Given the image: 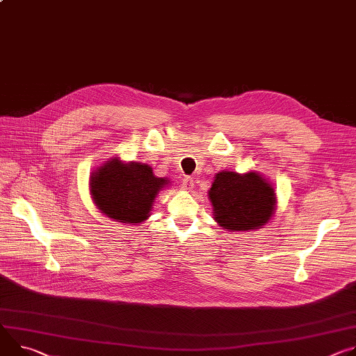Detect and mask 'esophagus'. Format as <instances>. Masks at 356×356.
Wrapping results in <instances>:
<instances>
[{
  "label": "esophagus",
  "mask_w": 356,
  "mask_h": 356,
  "mask_svg": "<svg viewBox=\"0 0 356 356\" xmlns=\"http://www.w3.org/2000/svg\"><path fill=\"white\" fill-rule=\"evenodd\" d=\"M193 187H195V181H193V179L191 177H184L183 181H181V190L190 191V190H193Z\"/></svg>",
  "instance_id": "obj_1"
}]
</instances>
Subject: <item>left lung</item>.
<instances>
[{
    "label": "left lung",
    "instance_id": "8db88e82",
    "mask_svg": "<svg viewBox=\"0 0 356 356\" xmlns=\"http://www.w3.org/2000/svg\"><path fill=\"white\" fill-rule=\"evenodd\" d=\"M209 200L213 218L230 233L263 229L277 209L273 183L254 170L218 172L209 190Z\"/></svg>",
    "mask_w": 356,
    "mask_h": 356
}]
</instances>
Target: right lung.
Instances as JSON below:
<instances>
[{"label": "right lung", "mask_w": 356, "mask_h": 356, "mask_svg": "<svg viewBox=\"0 0 356 356\" xmlns=\"http://www.w3.org/2000/svg\"><path fill=\"white\" fill-rule=\"evenodd\" d=\"M169 183L168 177L154 176L146 163L113 156L92 172L89 190L93 204L106 217L140 224L149 218L157 195Z\"/></svg>", "instance_id": "1"}]
</instances>
